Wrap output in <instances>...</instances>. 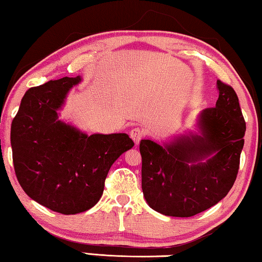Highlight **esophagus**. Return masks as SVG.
<instances>
[{"mask_svg":"<svg viewBox=\"0 0 262 262\" xmlns=\"http://www.w3.org/2000/svg\"><path fill=\"white\" fill-rule=\"evenodd\" d=\"M143 136H144V132L141 129V128L135 127L130 130V138L133 139V141L135 142V144H139Z\"/></svg>","mask_w":262,"mask_h":262,"instance_id":"obj_1","label":"esophagus"}]
</instances>
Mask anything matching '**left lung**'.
I'll return each mask as SVG.
<instances>
[{"label":"left lung","mask_w":262,"mask_h":262,"mask_svg":"<svg viewBox=\"0 0 262 262\" xmlns=\"http://www.w3.org/2000/svg\"><path fill=\"white\" fill-rule=\"evenodd\" d=\"M214 108L198 116L196 132L159 144L141 140L142 192L150 208L189 217L222 200L235 182L246 122L231 85L216 81Z\"/></svg>","instance_id":"1"}]
</instances>
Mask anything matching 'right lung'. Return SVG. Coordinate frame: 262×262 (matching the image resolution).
<instances>
[{
  "mask_svg": "<svg viewBox=\"0 0 262 262\" xmlns=\"http://www.w3.org/2000/svg\"><path fill=\"white\" fill-rule=\"evenodd\" d=\"M81 81V76H66L27 91L10 132L22 189L37 204L66 215L99 202L112 165L134 146L124 133L88 135L58 119L67 94Z\"/></svg>",
  "mask_w": 262,
  "mask_h": 262,
  "instance_id": "obj_1",
  "label": "right lung"
}]
</instances>
